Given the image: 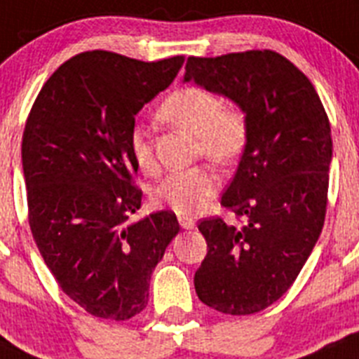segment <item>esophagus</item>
<instances>
[{"label": "esophagus", "instance_id": "34e87169", "mask_svg": "<svg viewBox=\"0 0 359 359\" xmlns=\"http://www.w3.org/2000/svg\"><path fill=\"white\" fill-rule=\"evenodd\" d=\"M179 224L182 229L193 231V229L196 227V219L191 218V216H179Z\"/></svg>", "mask_w": 359, "mask_h": 359}]
</instances>
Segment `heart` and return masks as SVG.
I'll use <instances>...</instances> for the list:
<instances>
[{
  "label": "heart",
  "mask_w": 359,
  "mask_h": 359,
  "mask_svg": "<svg viewBox=\"0 0 359 359\" xmlns=\"http://www.w3.org/2000/svg\"><path fill=\"white\" fill-rule=\"evenodd\" d=\"M157 118L195 135L200 151L218 164L234 161L247 141L243 112L224 107L222 98L203 87H184L170 95L159 107ZM130 154L141 172H154L156 157L143 125L130 132ZM218 189V173L209 166H195L164 177L154 189V198L179 215H196L215 198Z\"/></svg>",
  "instance_id": "obj_1"
}]
</instances>
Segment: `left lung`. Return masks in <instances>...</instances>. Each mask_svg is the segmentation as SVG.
<instances>
[{
    "label": "left lung",
    "instance_id": "8db88e82",
    "mask_svg": "<svg viewBox=\"0 0 359 359\" xmlns=\"http://www.w3.org/2000/svg\"><path fill=\"white\" fill-rule=\"evenodd\" d=\"M184 82L236 103L247 141L222 205L241 227L200 219L208 256L195 273L198 299L227 315H252L297 279L324 227L331 127L302 71L270 50L189 57Z\"/></svg>",
    "mask_w": 359,
    "mask_h": 359
}]
</instances>
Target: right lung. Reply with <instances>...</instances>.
I'll use <instances>...</instances> for the list:
<instances>
[{
  "label": "right lung",
  "instance_id": "obj_1",
  "mask_svg": "<svg viewBox=\"0 0 359 359\" xmlns=\"http://www.w3.org/2000/svg\"><path fill=\"white\" fill-rule=\"evenodd\" d=\"M182 64V55L143 62L86 51L48 79L28 116L21 156L32 234L62 292L98 318L143 311L151 272L180 231L172 211L128 215L143 198L132 182L135 116Z\"/></svg>",
  "mask_w": 359,
  "mask_h": 359
}]
</instances>
